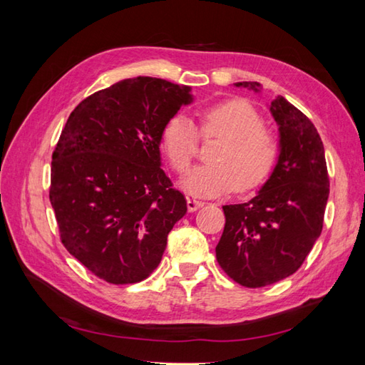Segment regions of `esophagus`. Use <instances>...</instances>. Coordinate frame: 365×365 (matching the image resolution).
Listing matches in <instances>:
<instances>
[{
    "label": "esophagus",
    "instance_id": "34e87169",
    "mask_svg": "<svg viewBox=\"0 0 365 365\" xmlns=\"http://www.w3.org/2000/svg\"><path fill=\"white\" fill-rule=\"evenodd\" d=\"M187 207H188V212H196L200 207H204V202L202 200L187 197Z\"/></svg>",
    "mask_w": 365,
    "mask_h": 365
}]
</instances>
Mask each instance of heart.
<instances>
[{
	"instance_id": "1",
	"label": "heart",
	"mask_w": 365,
	"mask_h": 365,
	"mask_svg": "<svg viewBox=\"0 0 365 365\" xmlns=\"http://www.w3.org/2000/svg\"><path fill=\"white\" fill-rule=\"evenodd\" d=\"M202 138H221L210 152L212 163L196 168L182 187L190 195L220 196L237 188H260L273 173L279 141L263 127L262 115L245 100H226L199 111ZM199 135L187 115L174 114L161 130V147L175 174H187L196 158Z\"/></svg>"
}]
</instances>
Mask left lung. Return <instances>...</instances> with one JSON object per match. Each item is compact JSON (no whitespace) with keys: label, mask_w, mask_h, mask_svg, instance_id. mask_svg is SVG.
Segmentation results:
<instances>
[{"label":"left lung","mask_w":365,"mask_h":365,"mask_svg":"<svg viewBox=\"0 0 365 365\" xmlns=\"http://www.w3.org/2000/svg\"><path fill=\"white\" fill-rule=\"evenodd\" d=\"M237 88L257 92L254 81ZM279 125V157L257 196L224 205L226 224L216 260L240 285L257 289L289 277L311 252L323 229L329 177L319 131L282 96L269 105Z\"/></svg>","instance_id":"1"}]
</instances>
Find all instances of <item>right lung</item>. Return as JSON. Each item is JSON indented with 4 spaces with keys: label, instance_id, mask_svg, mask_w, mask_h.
Instances as JSON below:
<instances>
[{
    "label": "right lung",
    "instance_id": "1",
    "mask_svg": "<svg viewBox=\"0 0 365 365\" xmlns=\"http://www.w3.org/2000/svg\"><path fill=\"white\" fill-rule=\"evenodd\" d=\"M191 88L136 76L84 98L51 161L50 202L61 242L110 284L149 277L187 200L161 169V130Z\"/></svg>",
    "mask_w": 365,
    "mask_h": 365
}]
</instances>
